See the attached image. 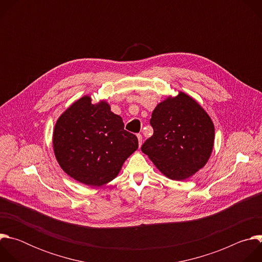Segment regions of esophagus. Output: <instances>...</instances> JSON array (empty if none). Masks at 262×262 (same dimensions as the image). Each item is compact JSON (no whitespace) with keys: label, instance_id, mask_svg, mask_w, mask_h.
Instances as JSON below:
<instances>
[{"label":"esophagus","instance_id":"esophagus-1","mask_svg":"<svg viewBox=\"0 0 262 262\" xmlns=\"http://www.w3.org/2000/svg\"><path fill=\"white\" fill-rule=\"evenodd\" d=\"M137 137H138V141H139V146H141L142 145V135H137Z\"/></svg>","mask_w":262,"mask_h":262}]
</instances>
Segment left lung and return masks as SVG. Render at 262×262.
<instances>
[{
    "label": "left lung",
    "instance_id": "8db88e82",
    "mask_svg": "<svg viewBox=\"0 0 262 262\" xmlns=\"http://www.w3.org/2000/svg\"><path fill=\"white\" fill-rule=\"evenodd\" d=\"M154 135L142 145L156 167L173 180L194 175L207 163L214 126L201 105L183 92L159 103L152 112Z\"/></svg>",
    "mask_w": 262,
    "mask_h": 262
}]
</instances>
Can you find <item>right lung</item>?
Returning a JSON list of instances; mask_svg holds the SVG:
<instances>
[{"label":"right lung","instance_id":"1","mask_svg":"<svg viewBox=\"0 0 262 262\" xmlns=\"http://www.w3.org/2000/svg\"><path fill=\"white\" fill-rule=\"evenodd\" d=\"M53 144L63 171L91 186L113 180L139 146L136 135L124 129L122 118L105 101L93 104L89 96L72 103L60 116Z\"/></svg>","mask_w":262,"mask_h":262}]
</instances>
